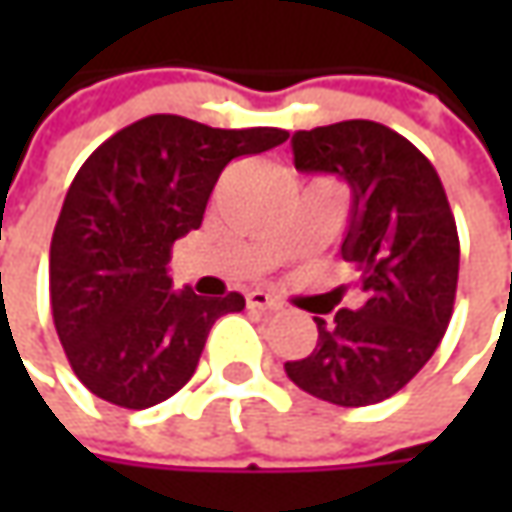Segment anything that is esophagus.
<instances>
[{
	"instance_id": "obj_1",
	"label": "esophagus",
	"mask_w": 512,
	"mask_h": 512,
	"mask_svg": "<svg viewBox=\"0 0 512 512\" xmlns=\"http://www.w3.org/2000/svg\"><path fill=\"white\" fill-rule=\"evenodd\" d=\"M247 307H253V310H282V302L276 296H270L267 290H250L247 293Z\"/></svg>"
}]
</instances>
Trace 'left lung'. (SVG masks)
I'll list each match as a JSON object with an SVG mask.
<instances>
[{"label": "left lung", "mask_w": 512, "mask_h": 512, "mask_svg": "<svg viewBox=\"0 0 512 512\" xmlns=\"http://www.w3.org/2000/svg\"><path fill=\"white\" fill-rule=\"evenodd\" d=\"M290 145L296 170L350 185L342 259L362 273L364 305L316 319L319 342L287 376L339 407L384 402L436 353L453 316L459 233L442 179L416 145L367 119L299 130Z\"/></svg>", "instance_id": "obj_1"}]
</instances>
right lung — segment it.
<instances>
[{"label":"right lung","instance_id":"add662e5","mask_svg":"<svg viewBox=\"0 0 512 512\" xmlns=\"http://www.w3.org/2000/svg\"><path fill=\"white\" fill-rule=\"evenodd\" d=\"M287 136L156 113L90 153L53 230L50 310L70 367L93 396L145 410L190 382L210 327L239 313L245 296L173 290L170 247L202 225L230 159Z\"/></svg>","mask_w":512,"mask_h":512}]
</instances>
